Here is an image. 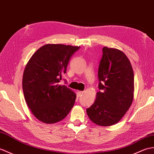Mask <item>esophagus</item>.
<instances>
[{
	"label": "esophagus",
	"instance_id": "esophagus-1",
	"mask_svg": "<svg viewBox=\"0 0 154 154\" xmlns=\"http://www.w3.org/2000/svg\"><path fill=\"white\" fill-rule=\"evenodd\" d=\"M77 94L79 96H81L82 94H83V91H77Z\"/></svg>",
	"mask_w": 154,
	"mask_h": 154
}]
</instances>
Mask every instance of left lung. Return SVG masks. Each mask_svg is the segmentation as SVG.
Returning <instances> with one entry per match:
<instances>
[{
  "label": "left lung",
  "instance_id": "left-lung-1",
  "mask_svg": "<svg viewBox=\"0 0 154 154\" xmlns=\"http://www.w3.org/2000/svg\"><path fill=\"white\" fill-rule=\"evenodd\" d=\"M98 67L100 88L96 98L87 113L100 126L113 125L121 119L134 98V72L129 60L119 49L102 48Z\"/></svg>",
  "mask_w": 154,
  "mask_h": 154
}]
</instances>
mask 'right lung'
<instances>
[{
    "mask_svg": "<svg viewBox=\"0 0 154 154\" xmlns=\"http://www.w3.org/2000/svg\"><path fill=\"white\" fill-rule=\"evenodd\" d=\"M80 46L47 44L39 48L25 67L22 87L25 100L33 116L41 122L62 121L75 102L76 94L60 85L70 58Z\"/></svg>",
    "mask_w": 154,
    "mask_h": 154,
    "instance_id": "obj_1",
    "label": "right lung"
}]
</instances>
